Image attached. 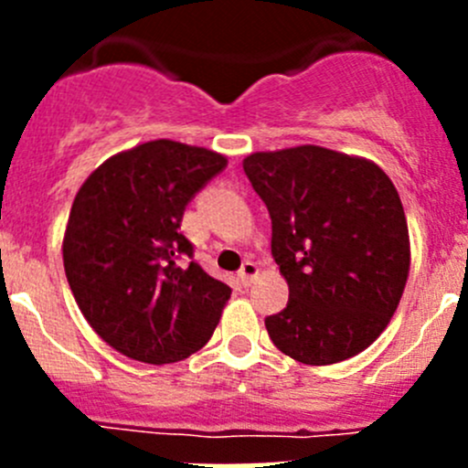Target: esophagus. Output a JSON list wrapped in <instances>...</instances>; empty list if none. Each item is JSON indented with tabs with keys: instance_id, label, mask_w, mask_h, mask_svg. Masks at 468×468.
Returning <instances> with one entry per match:
<instances>
[{
	"instance_id": "obj_1",
	"label": "esophagus",
	"mask_w": 468,
	"mask_h": 468,
	"mask_svg": "<svg viewBox=\"0 0 468 468\" xmlns=\"http://www.w3.org/2000/svg\"><path fill=\"white\" fill-rule=\"evenodd\" d=\"M238 276H239V281H242V285L249 287L253 282V278L258 276V264L251 262V261H247V262L242 264V269H239V271H238Z\"/></svg>"
}]
</instances>
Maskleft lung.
I'll use <instances>...</instances> for the list:
<instances>
[{
  "label": "left lung",
  "instance_id": "8db88e82",
  "mask_svg": "<svg viewBox=\"0 0 468 468\" xmlns=\"http://www.w3.org/2000/svg\"><path fill=\"white\" fill-rule=\"evenodd\" d=\"M242 165L290 285L287 308L264 319L271 342L314 367L365 351L399 308L410 271L394 183L369 160L314 144L261 151Z\"/></svg>",
  "mask_w": 468,
  "mask_h": 468
}]
</instances>
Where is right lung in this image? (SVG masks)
<instances>
[{"label":"right lung","mask_w":468,"mask_h":468,"mask_svg":"<svg viewBox=\"0 0 468 468\" xmlns=\"http://www.w3.org/2000/svg\"><path fill=\"white\" fill-rule=\"evenodd\" d=\"M226 163L204 146L154 140L108 158L77 192L65 276L94 333L126 357L186 360L215 333L230 287L192 261L181 221Z\"/></svg>","instance_id":"obj_1"}]
</instances>
